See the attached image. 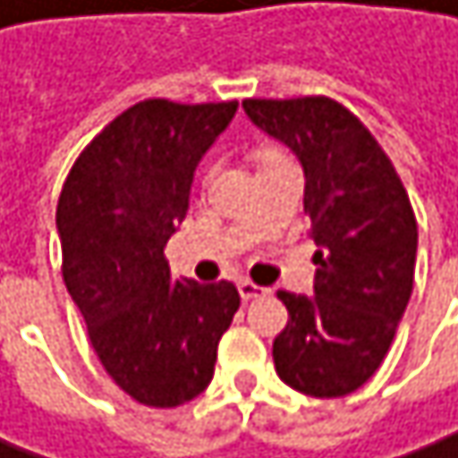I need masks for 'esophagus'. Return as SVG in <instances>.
Returning <instances> with one entry per match:
<instances>
[{
	"instance_id": "1",
	"label": "esophagus",
	"mask_w": 458,
	"mask_h": 458,
	"mask_svg": "<svg viewBox=\"0 0 458 458\" xmlns=\"http://www.w3.org/2000/svg\"><path fill=\"white\" fill-rule=\"evenodd\" d=\"M237 286H240L242 301H257V297L267 294V289H265V286H259V284H254V281H248V278H242Z\"/></svg>"
}]
</instances>
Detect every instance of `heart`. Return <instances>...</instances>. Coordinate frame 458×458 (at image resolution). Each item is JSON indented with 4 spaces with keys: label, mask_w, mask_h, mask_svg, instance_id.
<instances>
[{
    "label": "heart",
    "mask_w": 458,
    "mask_h": 458,
    "mask_svg": "<svg viewBox=\"0 0 458 458\" xmlns=\"http://www.w3.org/2000/svg\"><path fill=\"white\" fill-rule=\"evenodd\" d=\"M265 155H273V152H265Z\"/></svg>",
    "instance_id": "1"
}]
</instances>
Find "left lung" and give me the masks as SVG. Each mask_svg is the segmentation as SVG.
I'll use <instances>...</instances> for the list:
<instances>
[{
  "label": "left lung",
  "instance_id": "8db88e82",
  "mask_svg": "<svg viewBox=\"0 0 458 458\" xmlns=\"http://www.w3.org/2000/svg\"><path fill=\"white\" fill-rule=\"evenodd\" d=\"M262 131L306 172L314 297L278 292L289 319L273 341L278 377L306 396H347L385 360L415 284L418 221L391 157L355 114L325 95L245 98Z\"/></svg>",
  "mask_w": 458,
  "mask_h": 458
}]
</instances>
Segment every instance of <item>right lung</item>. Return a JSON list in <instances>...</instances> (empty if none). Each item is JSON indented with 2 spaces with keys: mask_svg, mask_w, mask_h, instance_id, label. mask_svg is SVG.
Segmentation results:
<instances>
[{
  "mask_svg": "<svg viewBox=\"0 0 458 458\" xmlns=\"http://www.w3.org/2000/svg\"><path fill=\"white\" fill-rule=\"evenodd\" d=\"M234 111L237 100H139L81 149L59 193L64 286L106 374L147 407H180L210 385L240 306L232 281H177L164 257L196 164Z\"/></svg>",
  "mask_w": 458,
  "mask_h": 458,
  "instance_id": "add662e5",
  "label": "right lung"
}]
</instances>
